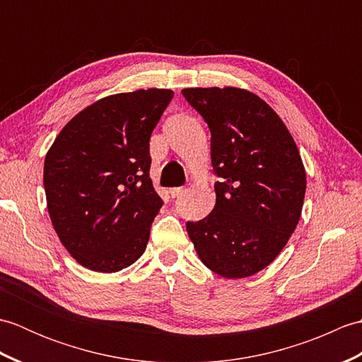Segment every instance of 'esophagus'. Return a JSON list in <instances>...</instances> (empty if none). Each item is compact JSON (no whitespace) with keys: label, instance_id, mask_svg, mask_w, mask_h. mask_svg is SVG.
Segmentation results:
<instances>
[{"label":"esophagus","instance_id":"1","mask_svg":"<svg viewBox=\"0 0 362 362\" xmlns=\"http://www.w3.org/2000/svg\"><path fill=\"white\" fill-rule=\"evenodd\" d=\"M183 187H177V188H171L169 189V194H171V197H179L182 193H183Z\"/></svg>","mask_w":362,"mask_h":362}]
</instances>
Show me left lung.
<instances>
[{"label":"left lung","instance_id":"left-lung-1","mask_svg":"<svg viewBox=\"0 0 362 362\" xmlns=\"http://www.w3.org/2000/svg\"><path fill=\"white\" fill-rule=\"evenodd\" d=\"M211 132L216 204L187 222L202 263L245 279L279 257L302 214L306 173L294 138L267 103L236 87L183 88Z\"/></svg>","mask_w":362,"mask_h":362}]
</instances>
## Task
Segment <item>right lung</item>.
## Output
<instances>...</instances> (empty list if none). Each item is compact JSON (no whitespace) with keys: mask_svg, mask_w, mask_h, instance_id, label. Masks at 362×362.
I'll return each instance as SVG.
<instances>
[{"mask_svg":"<svg viewBox=\"0 0 362 362\" xmlns=\"http://www.w3.org/2000/svg\"><path fill=\"white\" fill-rule=\"evenodd\" d=\"M173 96L165 88L105 96L68 121L46 152L52 227L90 271H122L146 250L163 204L149 177V140Z\"/></svg>","mask_w":362,"mask_h":362,"instance_id":"right-lung-1","label":"right lung"}]
</instances>
